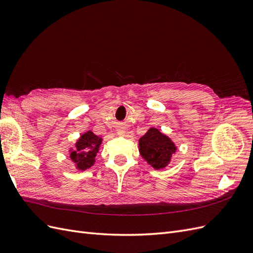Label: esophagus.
<instances>
[{"instance_id":"obj_1","label":"esophagus","mask_w":253,"mask_h":253,"mask_svg":"<svg viewBox=\"0 0 253 253\" xmlns=\"http://www.w3.org/2000/svg\"><path fill=\"white\" fill-rule=\"evenodd\" d=\"M125 133H126L125 129H122V128L117 129V134H118L119 136H124V135H125Z\"/></svg>"}]
</instances>
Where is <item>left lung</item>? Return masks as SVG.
I'll return each mask as SVG.
<instances>
[{"label":"left lung","mask_w":253,"mask_h":253,"mask_svg":"<svg viewBox=\"0 0 253 253\" xmlns=\"http://www.w3.org/2000/svg\"><path fill=\"white\" fill-rule=\"evenodd\" d=\"M140 156L155 170L165 169L169 166L177 145L159 128L151 126L138 140Z\"/></svg>","instance_id":"8db88e82"}]
</instances>
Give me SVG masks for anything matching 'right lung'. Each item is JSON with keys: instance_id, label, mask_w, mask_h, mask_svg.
<instances>
[{"instance_id": "right-lung-1", "label": "right lung", "mask_w": 253, "mask_h": 253, "mask_svg": "<svg viewBox=\"0 0 253 253\" xmlns=\"http://www.w3.org/2000/svg\"><path fill=\"white\" fill-rule=\"evenodd\" d=\"M102 141L103 138L101 136H98L91 131H86L80 135L79 138L68 149V154L76 169L83 172L94 166Z\"/></svg>"}]
</instances>
